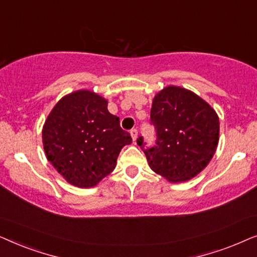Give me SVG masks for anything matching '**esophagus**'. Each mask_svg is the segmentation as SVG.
Segmentation results:
<instances>
[{"label":"esophagus","mask_w":257,"mask_h":257,"mask_svg":"<svg viewBox=\"0 0 257 257\" xmlns=\"http://www.w3.org/2000/svg\"><path fill=\"white\" fill-rule=\"evenodd\" d=\"M131 137H132V139H133V142H136V139H137V136H138V130L137 128H132L131 130Z\"/></svg>","instance_id":"esophagus-1"}]
</instances>
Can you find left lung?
Masks as SVG:
<instances>
[{"mask_svg":"<svg viewBox=\"0 0 257 257\" xmlns=\"http://www.w3.org/2000/svg\"><path fill=\"white\" fill-rule=\"evenodd\" d=\"M151 125L157 140L146 146L144 137L137 144L156 173L171 182L198 175L215 153L220 122L216 112L192 91L167 86L154 97Z\"/></svg>","mask_w":257,"mask_h":257,"instance_id":"8db88e82","label":"left lung"}]
</instances>
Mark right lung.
Instances as JSON below:
<instances>
[{"instance_id":"1","label":"right lung","mask_w":257,"mask_h":257,"mask_svg":"<svg viewBox=\"0 0 257 257\" xmlns=\"http://www.w3.org/2000/svg\"><path fill=\"white\" fill-rule=\"evenodd\" d=\"M48 160L71 185L89 188L114 170L125 145L132 143L107 100L87 90L63 97L42 131Z\"/></svg>"}]
</instances>
